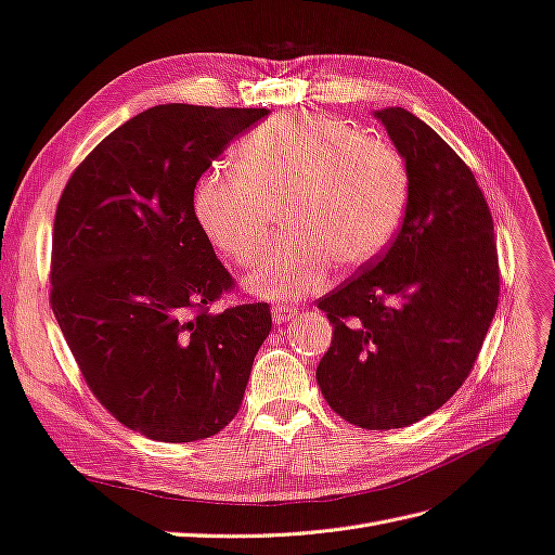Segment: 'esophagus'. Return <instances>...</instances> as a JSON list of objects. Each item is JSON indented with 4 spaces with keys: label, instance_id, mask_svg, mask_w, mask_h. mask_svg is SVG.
I'll return each mask as SVG.
<instances>
[{
    "label": "esophagus",
    "instance_id": "obj_1",
    "mask_svg": "<svg viewBox=\"0 0 555 555\" xmlns=\"http://www.w3.org/2000/svg\"><path fill=\"white\" fill-rule=\"evenodd\" d=\"M272 315H274V323H288L295 315V309L288 305H274Z\"/></svg>",
    "mask_w": 555,
    "mask_h": 555
}]
</instances>
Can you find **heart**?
Instances as JSON below:
<instances>
[{
    "label": "heart",
    "instance_id": "b5f03b06",
    "mask_svg": "<svg viewBox=\"0 0 555 555\" xmlns=\"http://www.w3.org/2000/svg\"><path fill=\"white\" fill-rule=\"evenodd\" d=\"M406 207V169L382 139L315 114L264 122L234 151V171H211L195 188L197 223L225 256L253 267L264 256L281 209L291 240L246 288L267 299L319 291L335 262L356 269L392 240Z\"/></svg>",
    "mask_w": 555,
    "mask_h": 555
}]
</instances>
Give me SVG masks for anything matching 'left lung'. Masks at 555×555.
Returning <instances> with one entry per match:
<instances>
[{"label":"left lung","instance_id":"1","mask_svg":"<svg viewBox=\"0 0 555 555\" xmlns=\"http://www.w3.org/2000/svg\"><path fill=\"white\" fill-rule=\"evenodd\" d=\"M406 169V209L382 258L319 309L335 325L315 378L365 430L430 416L463 386L500 297L493 218L472 169L402 106L374 111Z\"/></svg>","mask_w":555,"mask_h":555}]
</instances>
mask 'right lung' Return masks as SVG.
I'll use <instances>...</instances> for the list:
<instances>
[{
    "label": "right lung",
    "mask_w": 555,
    "mask_h": 555,
    "mask_svg": "<svg viewBox=\"0 0 555 555\" xmlns=\"http://www.w3.org/2000/svg\"><path fill=\"white\" fill-rule=\"evenodd\" d=\"M267 108L157 104L72 173L53 228L51 307L111 416L155 441H197L242 406L269 305L209 311L232 288L195 216V185Z\"/></svg>",
    "instance_id": "right-lung-1"
}]
</instances>
